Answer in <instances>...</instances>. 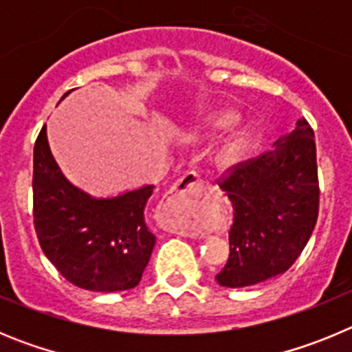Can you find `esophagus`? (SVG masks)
Wrapping results in <instances>:
<instances>
[{
  "instance_id": "34e87169",
  "label": "esophagus",
  "mask_w": 352,
  "mask_h": 352,
  "mask_svg": "<svg viewBox=\"0 0 352 352\" xmlns=\"http://www.w3.org/2000/svg\"><path fill=\"white\" fill-rule=\"evenodd\" d=\"M204 195H206V185L199 178V174L186 173L183 178L174 183L162 206L179 219H190L203 204Z\"/></svg>"
}]
</instances>
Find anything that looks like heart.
<instances>
[{"mask_svg": "<svg viewBox=\"0 0 352 352\" xmlns=\"http://www.w3.org/2000/svg\"><path fill=\"white\" fill-rule=\"evenodd\" d=\"M238 121V114L234 111H219V113L211 114V116L204 118L201 123L194 129L195 138L204 139L217 135L222 130H227ZM245 148H247V133L234 132L231 135H227L226 139L220 141V144L211 151V164L217 170H229L238 164L245 155Z\"/></svg>", "mask_w": 352, "mask_h": 352, "instance_id": "b5f03b06", "label": "heart"}]
</instances>
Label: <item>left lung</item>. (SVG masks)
<instances>
[{"mask_svg":"<svg viewBox=\"0 0 352 352\" xmlns=\"http://www.w3.org/2000/svg\"><path fill=\"white\" fill-rule=\"evenodd\" d=\"M234 210L229 259L214 276L223 287H248L287 272L312 236L319 213L316 141L309 121L275 149L239 162L220 182Z\"/></svg>","mask_w":352,"mask_h":352,"instance_id":"left-lung-1","label":"left lung"}]
</instances>
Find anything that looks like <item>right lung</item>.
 I'll use <instances>...</instances> for the list:
<instances>
[{"label": "right lung", "instance_id": "add662e5", "mask_svg": "<svg viewBox=\"0 0 352 352\" xmlns=\"http://www.w3.org/2000/svg\"><path fill=\"white\" fill-rule=\"evenodd\" d=\"M153 188L146 185L116 197H91L65 178L43 125L33 151V222L45 257L80 289L135 287L155 247L144 222Z\"/></svg>", "mask_w": 352, "mask_h": 352}]
</instances>
